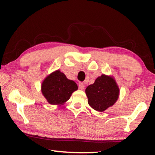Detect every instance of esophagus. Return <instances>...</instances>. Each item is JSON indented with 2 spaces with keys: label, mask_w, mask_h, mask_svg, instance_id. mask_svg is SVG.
I'll list each match as a JSON object with an SVG mask.
<instances>
[{
  "label": "esophagus",
  "mask_w": 155,
  "mask_h": 155,
  "mask_svg": "<svg viewBox=\"0 0 155 155\" xmlns=\"http://www.w3.org/2000/svg\"><path fill=\"white\" fill-rule=\"evenodd\" d=\"M78 87H79L80 90H83L84 87H85V85H84L83 83H78Z\"/></svg>",
  "instance_id": "34e87169"
}]
</instances>
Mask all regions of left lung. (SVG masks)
I'll list each match as a JSON object with an SVG mask.
<instances>
[{"label": "left lung", "instance_id": "left-lung-1", "mask_svg": "<svg viewBox=\"0 0 155 155\" xmlns=\"http://www.w3.org/2000/svg\"><path fill=\"white\" fill-rule=\"evenodd\" d=\"M85 93L88 104L97 111L103 112L114 105L118 99L120 90L113 77L102 74L87 86Z\"/></svg>", "mask_w": 155, "mask_h": 155}]
</instances>
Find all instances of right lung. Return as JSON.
<instances>
[{
    "instance_id": "1",
    "label": "right lung",
    "mask_w": 155,
    "mask_h": 155,
    "mask_svg": "<svg viewBox=\"0 0 155 155\" xmlns=\"http://www.w3.org/2000/svg\"><path fill=\"white\" fill-rule=\"evenodd\" d=\"M78 90L74 81L69 80L59 70L52 72L41 83V92L48 103L61 105L70 99L72 94Z\"/></svg>"
}]
</instances>
